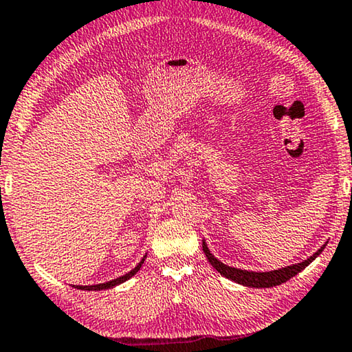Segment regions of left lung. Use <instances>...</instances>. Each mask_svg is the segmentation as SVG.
<instances>
[{"label": "left lung", "mask_w": 352, "mask_h": 352, "mask_svg": "<svg viewBox=\"0 0 352 352\" xmlns=\"http://www.w3.org/2000/svg\"><path fill=\"white\" fill-rule=\"evenodd\" d=\"M324 247H326V244H324L320 250L313 253L310 258H307L305 261L291 264V266H286L282 269L269 270V272H253V270L231 267V266H228V264L221 263L220 259H217L212 255V253H210L206 241L203 239V252H204V255H206L208 261L210 263V266L217 270L220 275H223L225 278H230L231 282L248 286V288H272V286H277V285L288 282V280L293 278L294 275L302 272V270H304L308 264L313 261V259H316L318 256H320V253L324 250Z\"/></svg>", "instance_id": "8db88e82"}]
</instances>
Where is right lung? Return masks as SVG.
I'll return each mask as SVG.
<instances>
[{
  "label": "right lung",
  "instance_id": "right-lung-1",
  "mask_svg": "<svg viewBox=\"0 0 352 352\" xmlns=\"http://www.w3.org/2000/svg\"><path fill=\"white\" fill-rule=\"evenodd\" d=\"M144 259H146V255L142 258V261H140L137 266H135L131 272H127V274H124V275H121V277H118V278H115V280H110V282H105V283H99V285H74V288H78V289H83V291H102V289H110V288H115V286H118V285H121V283H124V282H127L129 278H132L135 274L138 272L140 270V267L143 266V263H144Z\"/></svg>",
  "mask_w": 352,
  "mask_h": 352
}]
</instances>
